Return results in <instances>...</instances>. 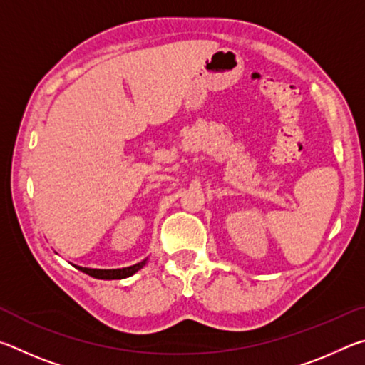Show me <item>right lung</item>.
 Wrapping results in <instances>:
<instances>
[{
  "label": "right lung",
  "instance_id": "add662e5",
  "mask_svg": "<svg viewBox=\"0 0 365 365\" xmlns=\"http://www.w3.org/2000/svg\"><path fill=\"white\" fill-rule=\"evenodd\" d=\"M145 265V261L140 264H135L132 267H125V269H114V270H101V269H86V267H77L78 270H82L83 274H88L93 279H101V280H120L125 279V277L133 275L135 272H138L141 267Z\"/></svg>",
  "mask_w": 365,
  "mask_h": 365
}]
</instances>
